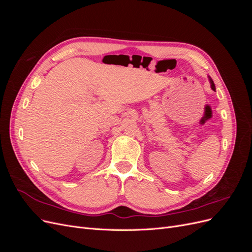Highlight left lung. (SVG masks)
I'll use <instances>...</instances> for the list:
<instances>
[{
  "label": "left lung",
  "mask_w": 252,
  "mask_h": 252,
  "mask_svg": "<svg viewBox=\"0 0 252 252\" xmlns=\"http://www.w3.org/2000/svg\"><path fill=\"white\" fill-rule=\"evenodd\" d=\"M209 81H210V84H211V89L212 90H216V86H215V83H213V81L209 78Z\"/></svg>",
  "instance_id": "obj_1"
}]
</instances>
